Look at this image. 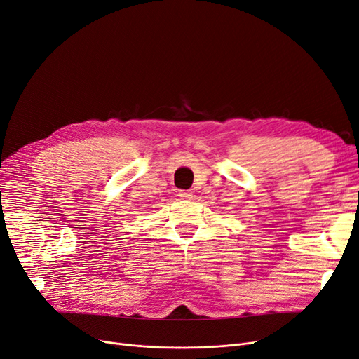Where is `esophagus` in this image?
<instances>
[{"label":"esophagus","instance_id":"esophagus-1","mask_svg":"<svg viewBox=\"0 0 359 359\" xmlns=\"http://www.w3.org/2000/svg\"><path fill=\"white\" fill-rule=\"evenodd\" d=\"M178 196L181 198H184V200H191L193 198V191H190V190H181Z\"/></svg>","mask_w":359,"mask_h":359}]
</instances>
